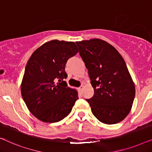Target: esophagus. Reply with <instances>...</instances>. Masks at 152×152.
Listing matches in <instances>:
<instances>
[{
  "label": "esophagus",
  "mask_w": 152,
  "mask_h": 152,
  "mask_svg": "<svg viewBox=\"0 0 152 152\" xmlns=\"http://www.w3.org/2000/svg\"><path fill=\"white\" fill-rule=\"evenodd\" d=\"M83 88H84V86H83V85H82V86H81L80 88H79V89H80V91H82L83 90Z\"/></svg>",
  "instance_id": "34e87169"
}]
</instances>
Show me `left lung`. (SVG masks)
<instances>
[{
  "mask_svg": "<svg viewBox=\"0 0 152 152\" xmlns=\"http://www.w3.org/2000/svg\"><path fill=\"white\" fill-rule=\"evenodd\" d=\"M76 44L94 89L93 96L86 99L93 114L104 124L121 122L129 113L136 93L124 59L113 45L102 39Z\"/></svg>",
  "mask_w": 152,
  "mask_h": 152,
  "instance_id": "1",
  "label": "left lung"
}]
</instances>
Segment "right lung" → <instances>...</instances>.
Wrapping results in <instances>:
<instances>
[{
	"instance_id": "add662e5",
	"label": "right lung",
	"mask_w": 152,
	"mask_h": 152,
	"mask_svg": "<svg viewBox=\"0 0 152 152\" xmlns=\"http://www.w3.org/2000/svg\"><path fill=\"white\" fill-rule=\"evenodd\" d=\"M77 53L74 42L52 40L29 59L20 91L29 111L41 121L57 122L71 112L78 93L64 81L68 77L65 66Z\"/></svg>"
}]
</instances>
